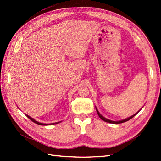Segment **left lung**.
Wrapping results in <instances>:
<instances>
[{
    "label": "left lung",
    "instance_id": "left-lung-1",
    "mask_svg": "<svg viewBox=\"0 0 161 161\" xmlns=\"http://www.w3.org/2000/svg\"><path fill=\"white\" fill-rule=\"evenodd\" d=\"M96 111H97V114H98V115H99V117H100L102 120L103 121H104V122H108V123H112V124H120V123H123V122H126V121H128V120H129V119H131L132 118H133L134 117V116L137 114H134L133 115H132V116H131V117H129V118H126V119H123V120H121V121H118V122H115V121H112V120H110V119H107V118H104L103 116H102L100 113H99V111H97V109L96 108Z\"/></svg>",
    "mask_w": 161,
    "mask_h": 161
}]
</instances>
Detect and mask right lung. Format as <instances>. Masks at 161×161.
<instances>
[{
	"instance_id": "1",
	"label": "right lung",
	"mask_w": 161,
	"mask_h": 161,
	"mask_svg": "<svg viewBox=\"0 0 161 161\" xmlns=\"http://www.w3.org/2000/svg\"><path fill=\"white\" fill-rule=\"evenodd\" d=\"M27 117H28L30 120H32L33 122H35V123H36V124H37V125H47L48 124H43V123H40V122H36V120H35V119H34L33 118H32L31 117H30L29 115H25ZM57 123H59V122H55V123H53V124H52V125H54V124H57ZM50 125H51V124H50Z\"/></svg>"
}]
</instances>
